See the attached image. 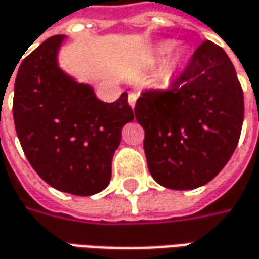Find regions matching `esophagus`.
I'll return each instance as SVG.
<instances>
[{
    "label": "esophagus",
    "mask_w": 259,
    "mask_h": 259,
    "mask_svg": "<svg viewBox=\"0 0 259 259\" xmlns=\"http://www.w3.org/2000/svg\"><path fill=\"white\" fill-rule=\"evenodd\" d=\"M136 99H138V93H136V92H130L129 93V104L132 106V107H135Z\"/></svg>",
    "instance_id": "obj_1"
}]
</instances>
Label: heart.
<instances>
[{
  "label": "heart",
  "mask_w": 259,
  "mask_h": 259,
  "mask_svg": "<svg viewBox=\"0 0 259 259\" xmlns=\"http://www.w3.org/2000/svg\"><path fill=\"white\" fill-rule=\"evenodd\" d=\"M172 49H174V44L167 41V42H163V44L159 47L157 51H159V54H160V56H166V54H169V53L172 51Z\"/></svg>",
  "instance_id": "b5f03b06"
}]
</instances>
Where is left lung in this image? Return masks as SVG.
Masks as SVG:
<instances>
[{"instance_id": "8db88e82", "label": "left lung", "mask_w": 259, "mask_h": 259, "mask_svg": "<svg viewBox=\"0 0 259 259\" xmlns=\"http://www.w3.org/2000/svg\"><path fill=\"white\" fill-rule=\"evenodd\" d=\"M135 116L159 185L186 191L208 183L232 156L244 121V93L232 61L203 41L169 89L140 94Z\"/></svg>"}]
</instances>
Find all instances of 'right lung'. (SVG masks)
I'll return each mask as SVG.
<instances>
[{
	"mask_svg": "<svg viewBox=\"0 0 259 259\" xmlns=\"http://www.w3.org/2000/svg\"><path fill=\"white\" fill-rule=\"evenodd\" d=\"M64 38L50 37L21 61L14 85V123L42 181L61 192L90 196L110 182L113 155L133 110L127 93L104 103L90 85L60 70L57 51Z\"/></svg>",
	"mask_w": 259,
	"mask_h": 259,
	"instance_id": "add662e5",
	"label": "right lung"
}]
</instances>
